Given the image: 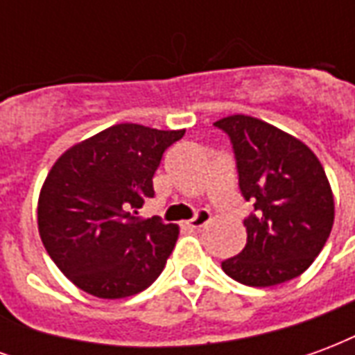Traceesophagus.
I'll return each instance as SVG.
<instances>
[{
	"label": "esophagus",
	"instance_id": "obj_1",
	"mask_svg": "<svg viewBox=\"0 0 355 355\" xmlns=\"http://www.w3.org/2000/svg\"><path fill=\"white\" fill-rule=\"evenodd\" d=\"M209 223H211V213L209 211H200L198 215L193 216L192 220L184 223V226L188 230H200L203 226H207Z\"/></svg>",
	"mask_w": 355,
	"mask_h": 355
}]
</instances>
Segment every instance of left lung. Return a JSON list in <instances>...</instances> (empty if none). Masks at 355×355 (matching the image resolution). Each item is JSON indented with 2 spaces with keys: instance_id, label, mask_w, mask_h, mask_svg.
Returning <instances> with one entry per match:
<instances>
[{
  "instance_id": "1",
  "label": "left lung",
  "mask_w": 355,
  "mask_h": 355,
  "mask_svg": "<svg viewBox=\"0 0 355 355\" xmlns=\"http://www.w3.org/2000/svg\"><path fill=\"white\" fill-rule=\"evenodd\" d=\"M215 125L230 137L239 188L254 205L245 247L223 270L251 287L289 282L315 261L335 223L323 165L302 140L259 117L234 114Z\"/></svg>"
}]
</instances>
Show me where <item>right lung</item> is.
<instances>
[{
    "label": "right lung",
    "instance_id": "1",
    "mask_svg": "<svg viewBox=\"0 0 355 355\" xmlns=\"http://www.w3.org/2000/svg\"><path fill=\"white\" fill-rule=\"evenodd\" d=\"M184 129L117 123L66 150L37 200V230L70 282L98 298H125L162 274L178 239L177 224L139 209L154 198L163 152Z\"/></svg>",
    "mask_w": 355,
    "mask_h": 355
}]
</instances>
